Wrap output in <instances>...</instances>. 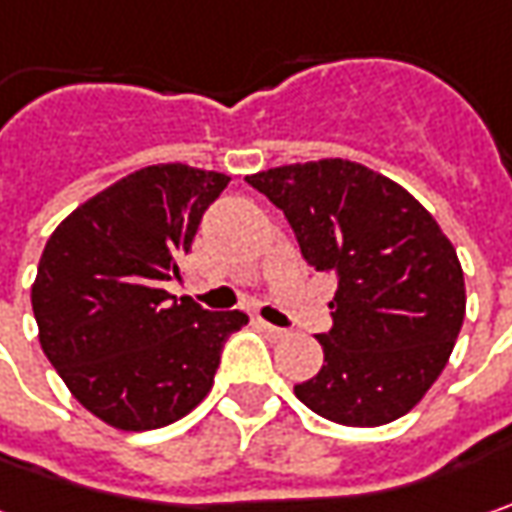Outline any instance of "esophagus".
Wrapping results in <instances>:
<instances>
[{
    "mask_svg": "<svg viewBox=\"0 0 512 512\" xmlns=\"http://www.w3.org/2000/svg\"><path fill=\"white\" fill-rule=\"evenodd\" d=\"M257 326L269 335V338H275V341H280V338H286L289 335V329H280V326H272L269 321H263V318H257Z\"/></svg>",
    "mask_w": 512,
    "mask_h": 512,
    "instance_id": "1",
    "label": "esophagus"
}]
</instances>
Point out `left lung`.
<instances>
[{"label": "left lung", "mask_w": 512, "mask_h": 512, "mask_svg": "<svg viewBox=\"0 0 512 512\" xmlns=\"http://www.w3.org/2000/svg\"><path fill=\"white\" fill-rule=\"evenodd\" d=\"M289 220L300 255L338 280L323 367L295 395L346 427L389 424L424 398L464 323V272L410 191L349 160L246 177Z\"/></svg>", "instance_id": "obj_1"}]
</instances>
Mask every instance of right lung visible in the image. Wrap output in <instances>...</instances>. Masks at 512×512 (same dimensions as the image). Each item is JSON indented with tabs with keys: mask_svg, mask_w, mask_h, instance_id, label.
Returning a JSON list of instances; mask_svg holds the SVG:
<instances>
[{
	"mask_svg": "<svg viewBox=\"0 0 512 512\" xmlns=\"http://www.w3.org/2000/svg\"><path fill=\"white\" fill-rule=\"evenodd\" d=\"M226 174L148 166L68 214L39 257V344L79 404L117 430L180 421L214 384L220 352L249 315L166 292Z\"/></svg>",
	"mask_w": 512,
	"mask_h": 512,
	"instance_id": "add662e5",
	"label": "right lung"
}]
</instances>
